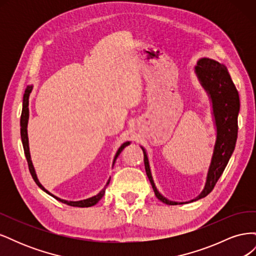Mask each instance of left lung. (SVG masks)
<instances>
[{
    "label": "left lung",
    "mask_w": 256,
    "mask_h": 256,
    "mask_svg": "<svg viewBox=\"0 0 256 256\" xmlns=\"http://www.w3.org/2000/svg\"><path fill=\"white\" fill-rule=\"evenodd\" d=\"M194 72L202 85L212 104L214 122L216 126V142L210 164L208 168L205 186L200 194L189 202H175L164 196L158 191L150 171L148 156L144 147V166L147 177L152 184L154 194L161 202L168 205H177L191 203L203 198L210 193L218 182L223 171L226 170L230 158L233 154L238 134V114L240 109L239 95L235 84L230 79L228 68L224 64L212 58H202L198 60Z\"/></svg>",
    "instance_id": "1"
}]
</instances>
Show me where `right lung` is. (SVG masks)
Here are the masks:
<instances>
[{
	"label": "right lung",
	"instance_id": "obj_1",
	"mask_svg": "<svg viewBox=\"0 0 256 256\" xmlns=\"http://www.w3.org/2000/svg\"><path fill=\"white\" fill-rule=\"evenodd\" d=\"M33 90V85H28L26 88V92H24V95H23V102H22V113H21V120H20V126H21V140H22V145H23V150H24V154H26V161H28V168H30V175H32L33 180H35V182L37 184L38 187H40L42 190H44L46 193H48L49 196H53L54 198H56L58 200H60V202L64 203V204H67L69 206H74V207H90V206H94L95 204H97L100 200L102 198V196H104V192H106V186L109 184L110 182V180L111 178H109V180H108V182L106 184L104 188L100 191L98 194L92 196V198H85V200H63V198H60L58 196H56L54 194H52L51 192H49L47 189H46L44 186L40 184V182L38 180V177L36 175V171L34 168V166H33V162H32V159H30V147H28V116H30V111H28V97H30V92H32ZM131 142L130 141H127L125 143H122L120 145V148L118 150V152H116L115 154V157L113 159V166L115 164L116 159H118V157L120 156V154L122 152V150L125 148L126 146H128Z\"/></svg>",
	"mask_w": 256,
	"mask_h": 256
}]
</instances>
